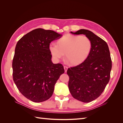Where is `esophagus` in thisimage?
Listing matches in <instances>:
<instances>
[{
  "label": "esophagus",
  "mask_w": 123,
  "mask_h": 123,
  "mask_svg": "<svg viewBox=\"0 0 123 123\" xmlns=\"http://www.w3.org/2000/svg\"><path fill=\"white\" fill-rule=\"evenodd\" d=\"M64 68L65 72H66L67 71V70L68 69V67H67V66H64Z\"/></svg>",
  "instance_id": "1"
}]
</instances>
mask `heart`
Here are the masks:
<instances>
[{
	"instance_id": "obj_1",
	"label": "heart",
	"mask_w": 123,
	"mask_h": 123,
	"mask_svg": "<svg viewBox=\"0 0 123 123\" xmlns=\"http://www.w3.org/2000/svg\"><path fill=\"white\" fill-rule=\"evenodd\" d=\"M58 45L51 43L49 50L53 58L59 60L64 57L72 65H78L84 62L89 57L92 48V43L88 37L68 34L58 40Z\"/></svg>"
}]
</instances>
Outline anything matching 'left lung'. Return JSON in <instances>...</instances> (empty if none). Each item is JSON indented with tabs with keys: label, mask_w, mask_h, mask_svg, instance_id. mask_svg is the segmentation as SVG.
<instances>
[{
	"label": "left lung",
	"mask_w": 123,
	"mask_h": 123,
	"mask_svg": "<svg viewBox=\"0 0 123 123\" xmlns=\"http://www.w3.org/2000/svg\"><path fill=\"white\" fill-rule=\"evenodd\" d=\"M73 34H84L91 40L92 48L84 62L69 68L68 87L73 97L84 103L98 98L108 83L112 61L107 43L92 32L80 29Z\"/></svg>",
	"instance_id": "obj_1"
}]
</instances>
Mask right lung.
I'll use <instances>...</instances> for the list:
<instances>
[{
	"label": "right lung",
	"instance_id": "obj_1",
	"mask_svg": "<svg viewBox=\"0 0 123 123\" xmlns=\"http://www.w3.org/2000/svg\"><path fill=\"white\" fill-rule=\"evenodd\" d=\"M62 34L52 30H33L17 42L12 62L13 79L21 93L39 103L50 98L54 86L65 72L61 64L52 62L49 50L51 42Z\"/></svg>",
	"mask_w": 123,
	"mask_h": 123
}]
</instances>
